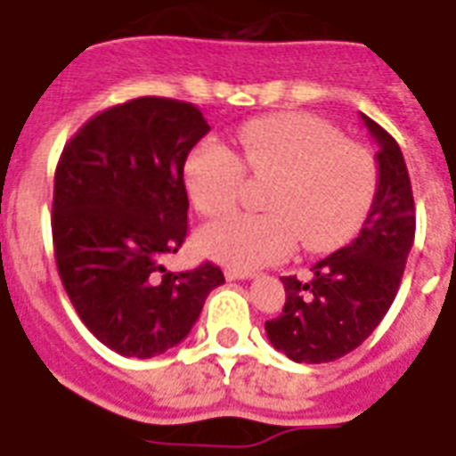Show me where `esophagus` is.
I'll use <instances>...</instances> for the list:
<instances>
[{"label":"esophagus","instance_id":"esophagus-1","mask_svg":"<svg viewBox=\"0 0 456 456\" xmlns=\"http://www.w3.org/2000/svg\"><path fill=\"white\" fill-rule=\"evenodd\" d=\"M254 275V271H239V268H227V271H224V278L227 280H251Z\"/></svg>","mask_w":456,"mask_h":456}]
</instances>
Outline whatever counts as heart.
Instances as JSON below:
<instances>
[{
	"label": "heart",
	"mask_w": 456,
	"mask_h": 456,
	"mask_svg": "<svg viewBox=\"0 0 456 456\" xmlns=\"http://www.w3.org/2000/svg\"><path fill=\"white\" fill-rule=\"evenodd\" d=\"M239 151L205 140L183 167L193 208L217 217L234 208L246 171L273 178L261 198L263 215L237 212L200 229L205 256L229 268L251 271L280 261L299 244L331 251L365 222L377 191V164L326 120L309 113H275L241 125Z\"/></svg>",
	"instance_id": "heart-1"
}]
</instances>
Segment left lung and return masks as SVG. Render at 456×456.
I'll return each instance as SVG.
<instances>
[{
	"instance_id": "left-lung-1",
	"label": "left lung",
	"mask_w": 456,
	"mask_h": 456,
	"mask_svg": "<svg viewBox=\"0 0 456 456\" xmlns=\"http://www.w3.org/2000/svg\"><path fill=\"white\" fill-rule=\"evenodd\" d=\"M377 142V191L362 229L348 246L314 263V278H282L285 306L265 322L273 348L295 362H331L355 350L379 326L399 292L413 237L416 210L401 147L362 116Z\"/></svg>"
}]
</instances>
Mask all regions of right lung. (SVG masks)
<instances>
[{"instance_id":"obj_1","label":"right lung","mask_w":456,"mask_h":456,"mask_svg":"<svg viewBox=\"0 0 456 456\" xmlns=\"http://www.w3.org/2000/svg\"><path fill=\"white\" fill-rule=\"evenodd\" d=\"M210 133L193 103L142 96L94 116L62 150L53 244L84 326L125 357H154L191 333L217 265L171 273L188 234L183 164Z\"/></svg>"}]
</instances>
